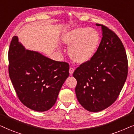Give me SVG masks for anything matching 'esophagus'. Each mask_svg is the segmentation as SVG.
Wrapping results in <instances>:
<instances>
[{
  "label": "esophagus",
  "mask_w": 134,
  "mask_h": 134,
  "mask_svg": "<svg viewBox=\"0 0 134 134\" xmlns=\"http://www.w3.org/2000/svg\"><path fill=\"white\" fill-rule=\"evenodd\" d=\"M75 70V69L74 68H72V67H70V69H69V73H70V75H72L73 73H74Z\"/></svg>",
  "instance_id": "1"
}]
</instances>
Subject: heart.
I'll return each instance as SVG.
<instances>
[{"label":"heart","mask_w":134,"mask_h":134,"mask_svg":"<svg viewBox=\"0 0 134 134\" xmlns=\"http://www.w3.org/2000/svg\"><path fill=\"white\" fill-rule=\"evenodd\" d=\"M62 40L65 45L70 46L69 54L72 60L83 64L95 54L99 44L100 35L94 29L78 27L64 34Z\"/></svg>","instance_id":"obj_1"}]
</instances>
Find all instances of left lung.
<instances>
[{
    "label": "left lung",
    "instance_id": "8db88e82",
    "mask_svg": "<svg viewBox=\"0 0 134 134\" xmlns=\"http://www.w3.org/2000/svg\"><path fill=\"white\" fill-rule=\"evenodd\" d=\"M102 38L94 56L81 64L73 76L78 102L91 112L102 111L115 102L127 76L128 62L122 42L102 24Z\"/></svg>",
    "mask_w": 134,
    "mask_h": 134
}]
</instances>
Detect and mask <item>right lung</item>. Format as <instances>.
Masks as SVG:
<instances>
[{
    "mask_svg": "<svg viewBox=\"0 0 134 134\" xmlns=\"http://www.w3.org/2000/svg\"><path fill=\"white\" fill-rule=\"evenodd\" d=\"M8 61L9 76L21 102L36 111L50 109L69 75V64L26 49L17 36L10 43Z\"/></svg>",
    "mask_w": 134,
    "mask_h": 134,
    "instance_id": "add662e5",
    "label": "right lung"
}]
</instances>
